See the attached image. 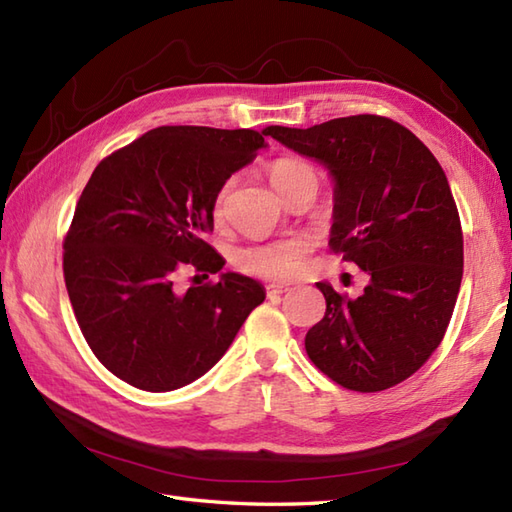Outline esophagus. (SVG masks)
Returning <instances> with one entry per match:
<instances>
[{
    "instance_id": "obj_1",
    "label": "esophagus",
    "mask_w": 512,
    "mask_h": 512,
    "mask_svg": "<svg viewBox=\"0 0 512 512\" xmlns=\"http://www.w3.org/2000/svg\"><path fill=\"white\" fill-rule=\"evenodd\" d=\"M290 288L288 286H284V284H268L266 286V295L268 297H279V295H284V292H288Z\"/></svg>"
}]
</instances>
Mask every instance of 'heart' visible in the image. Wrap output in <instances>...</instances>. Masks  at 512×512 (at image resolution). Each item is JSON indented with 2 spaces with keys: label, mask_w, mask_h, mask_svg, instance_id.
<instances>
[{
  "label": "heart",
  "mask_w": 512,
  "mask_h": 512,
  "mask_svg": "<svg viewBox=\"0 0 512 512\" xmlns=\"http://www.w3.org/2000/svg\"><path fill=\"white\" fill-rule=\"evenodd\" d=\"M299 176H317V171L306 165V162L292 158H281L273 162L268 169V178L279 191V195H284V191L290 187V182H295ZM231 189L233 180H226L213 195L211 217L217 224L224 220L228 193H231ZM306 255L308 246L306 242H301V239H277V242L250 244L244 248H237L233 253V266L253 277L288 281L301 273Z\"/></svg>",
  "instance_id": "1"
}]
</instances>
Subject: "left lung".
I'll return each instance as SVG.
<instances>
[{
    "instance_id": "1",
    "label": "left lung",
    "mask_w": 512,
    "mask_h": 512,
    "mask_svg": "<svg viewBox=\"0 0 512 512\" xmlns=\"http://www.w3.org/2000/svg\"><path fill=\"white\" fill-rule=\"evenodd\" d=\"M268 129L330 169V248L369 277L356 299L319 281L325 317L306 334L310 361L363 394L402 383L438 350L462 284V224L440 162L407 127L376 114Z\"/></svg>"
}]
</instances>
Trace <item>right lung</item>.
Wrapping results in <instances>:
<instances>
[{
  "mask_svg": "<svg viewBox=\"0 0 512 512\" xmlns=\"http://www.w3.org/2000/svg\"><path fill=\"white\" fill-rule=\"evenodd\" d=\"M270 129L167 125L96 165L63 239V279L94 356L125 383L171 391L220 361L264 301L255 279L180 286L187 270L215 275L224 259L204 235L211 202L248 165Z\"/></svg>",
  "mask_w": 512,
  "mask_h": 512,
  "instance_id": "right-lung-1",
  "label": "right lung"
}]
</instances>
